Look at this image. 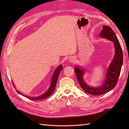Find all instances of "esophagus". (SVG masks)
Here are the masks:
<instances>
[{
	"mask_svg": "<svg viewBox=\"0 0 129 129\" xmlns=\"http://www.w3.org/2000/svg\"><path fill=\"white\" fill-rule=\"evenodd\" d=\"M69 61L70 62H71V63H74V62L75 61V59L74 58H73V57H71L69 59Z\"/></svg>",
	"mask_w": 129,
	"mask_h": 129,
	"instance_id": "1",
	"label": "esophagus"
}]
</instances>
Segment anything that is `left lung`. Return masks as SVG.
<instances>
[{"label": "left lung", "instance_id": "obj_1", "mask_svg": "<svg viewBox=\"0 0 129 129\" xmlns=\"http://www.w3.org/2000/svg\"><path fill=\"white\" fill-rule=\"evenodd\" d=\"M99 37L112 41L114 43L115 49L114 58L107 68L102 84L96 87L89 86L83 79V76L85 73V69L79 66H76V67L74 69L77 81L81 88L85 92L93 95L104 94L115 88L117 83L123 60L122 49L120 43L115 33L110 27L103 26Z\"/></svg>", "mask_w": 129, "mask_h": 129}]
</instances>
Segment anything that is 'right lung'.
Instances as JSON below:
<instances>
[{
    "label": "right lung",
    "instance_id": "right-lung-1",
    "mask_svg": "<svg viewBox=\"0 0 129 129\" xmlns=\"http://www.w3.org/2000/svg\"><path fill=\"white\" fill-rule=\"evenodd\" d=\"M62 68H63V67H62V65L60 64V66H58V67L56 68V69L55 70V71H54V73H53V75L52 76V81H51V84L50 85V87H49L48 89L47 90L44 94H42L39 96H37V97H31V96H27L25 95L24 94H22V93H21L20 91H19L18 90H17V92L19 94L21 95L22 96H24L26 98L28 99L29 100H43V99H45L46 98H47V97H49L50 95H51L52 93H53L54 91L55 90V86H56V82H57V79H58V75H59V74L60 73V72L62 71ZM14 87H15L14 84Z\"/></svg>",
    "mask_w": 129,
    "mask_h": 129
}]
</instances>
